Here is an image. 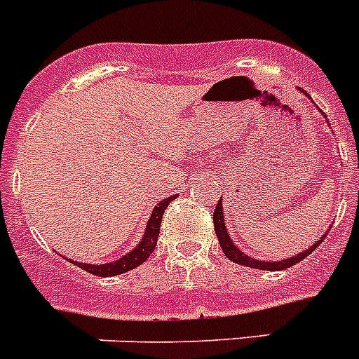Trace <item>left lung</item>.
<instances>
[{"mask_svg":"<svg viewBox=\"0 0 359 359\" xmlns=\"http://www.w3.org/2000/svg\"><path fill=\"white\" fill-rule=\"evenodd\" d=\"M214 230H215V236L219 239V246L223 250L224 255L230 259L231 262H237V264H243V266H248V268H255V269H266V271H278V269H286L291 268L293 264L300 262L302 259H306L311 252H315L318 248V244L325 239V236L322 237L320 241H316L309 250H306L304 253H298L297 257H291V259H284L280 262H264V261H257V259H252V257L244 255L243 252L236 248V244L231 243L230 236H228L226 226H224V215H223V205L221 201L215 205V210H214ZM331 230V228H329Z\"/></svg>","mask_w":359,"mask_h":359,"instance_id":"left-lung-1","label":"left lung"}]
</instances>
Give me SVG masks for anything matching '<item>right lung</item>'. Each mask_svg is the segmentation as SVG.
Listing matches in <instances>:
<instances>
[{
  "instance_id": "1",
  "label": "right lung",
  "mask_w": 359,
  "mask_h": 359,
  "mask_svg": "<svg viewBox=\"0 0 359 359\" xmlns=\"http://www.w3.org/2000/svg\"><path fill=\"white\" fill-rule=\"evenodd\" d=\"M176 199V196H170V198L163 199V201L158 203V207L152 210L151 219L147 223V230H145V236L142 239V243L133 250L131 253L123 255L122 259L115 262H109V264H82V262H73L75 266H79L81 269L88 271V273H93L97 277H113V275L126 273V271H131L133 268H138L140 264H144L149 259L154 248H156L158 236H160V226H161V217H163L165 208L169 207V203Z\"/></svg>"
}]
</instances>
